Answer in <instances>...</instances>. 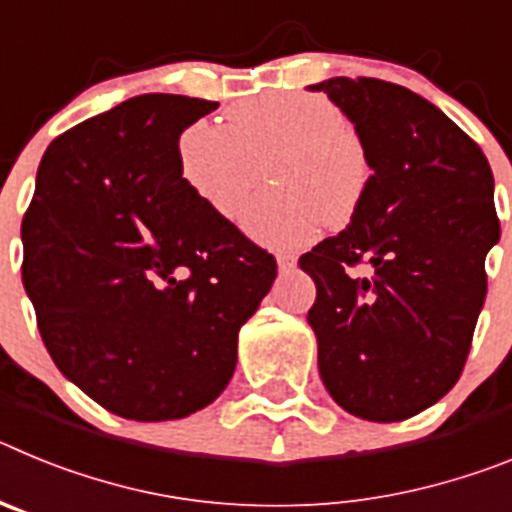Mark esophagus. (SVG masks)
Wrapping results in <instances>:
<instances>
[{
    "label": "esophagus",
    "mask_w": 512,
    "mask_h": 512,
    "mask_svg": "<svg viewBox=\"0 0 512 512\" xmlns=\"http://www.w3.org/2000/svg\"><path fill=\"white\" fill-rule=\"evenodd\" d=\"M277 264L279 271H292L297 266V259L292 253H277Z\"/></svg>",
    "instance_id": "34e87169"
}]
</instances>
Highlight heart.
Masks as SVG:
<instances>
[{
	"instance_id": "obj_1",
	"label": "heart",
	"mask_w": 512,
	"mask_h": 512,
	"mask_svg": "<svg viewBox=\"0 0 512 512\" xmlns=\"http://www.w3.org/2000/svg\"><path fill=\"white\" fill-rule=\"evenodd\" d=\"M264 166L271 189L248 202L241 223L274 248H302L325 223L346 225L372 179L361 135L320 94H266L233 107L228 125L197 120L179 138L184 182L223 217L241 210Z\"/></svg>"
}]
</instances>
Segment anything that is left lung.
I'll list each match as a JSON object with an SVG mask.
<instances>
[{
    "label": "left lung",
    "mask_w": 512,
    "mask_h": 512,
    "mask_svg": "<svg viewBox=\"0 0 512 512\" xmlns=\"http://www.w3.org/2000/svg\"><path fill=\"white\" fill-rule=\"evenodd\" d=\"M310 89L354 122L374 171L351 223L300 259L318 287L307 323L320 377L356 418H413L459 382L472 348L500 241L490 164L410 89L364 76Z\"/></svg>",
    "instance_id": "left-lung-1"
}]
</instances>
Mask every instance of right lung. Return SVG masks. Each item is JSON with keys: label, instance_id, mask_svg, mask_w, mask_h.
<instances>
[{"label": "right lung", "instance_id": "add662e5", "mask_svg": "<svg viewBox=\"0 0 512 512\" xmlns=\"http://www.w3.org/2000/svg\"><path fill=\"white\" fill-rule=\"evenodd\" d=\"M210 99L140 94L53 140L22 284L61 374L104 410L176 420L228 387L277 261L192 192L179 135Z\"/></svg>", "mask_w": 512, "mask_h": 512}]
</instances>
